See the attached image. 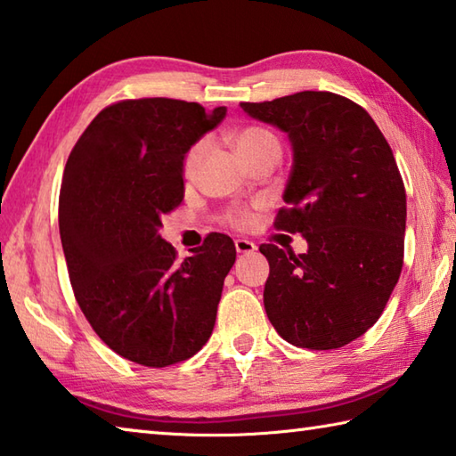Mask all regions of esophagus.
<instances>
[{
  "label": "esophagus",
  "mask_w": 456,
  "mask_h": 456,
  "mask_svg": "<svg viewBox=\"0 0 456 456\" xmlns=\"http://www.w3.org/2000/svg\"><path fill=\"white\" fill-rule=\"evenodd\" d=\"M235 249L241 255H251L256 251V245L253 241H247V239H237L235 241Z\"/></svg>",
  "instance_id": "34e87169"
}]
</instances>
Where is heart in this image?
<instances>
[{
    "label": "heart",
    "mask_w": 456,
    "mask_h": 456,
    "mask_svg": "<svg viewBox=\"0 0 456 456\" xmlns=\"http://www.w3.org/2000/svg\"><path fill=\"white\" fill-rule=\"evenodd\" d=\"M233 145L237 149V153L241 155L243 159H249V157L261 153L269 147H279L277 139L273 137L267 129L255 127V126L237 129L233 134ZM205 147H207L205 142H200L187 151L185 161H183L185 177H193V173L197 171V167H200V163H201ZM229 221L237 227H249L255 221V215H253V211H247V209L233 211V213H229Z\"/></svg>",
    "instance_id": "obj_1"
}]
</instances>
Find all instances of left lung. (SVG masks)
Segmentation results:
<instances>
[{"mask_svg":"<svg viewBox=\"0 0 456 456\" xmlns=\"http://www.w3.org/2000/svg\"><path fill=\"white\" fill-rule=\"evenodd\" d=\"M287 134L293 151L275 225L307 251L261 245L263 303L287 343L329 351L375 325L403 269L407 195L391 147L361 105L329 91L241 103Z\"/></svg>","mask_w":456,"mask_h":456,"instance_id":"8db88e82","label":"left lung"}]
</instances>
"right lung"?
Wrapping results in <instances>:
<instances>
[{
  "mask_svg": "<svg viewBox=\"0 0 456 456\" xmlns=\"http://www.w3.org/2000/svg\"><path fill=\"white\" fill-rule=\"evenodd\" d=\"M225 113L165 97L119 102L89 123L65 165L60 235L73 293L99 338L137 365L185 361L213 333L233 241L209 235L177 261L159 229L183 201L187 151Z\"/></svg>",
  "mask_w": 456,
  "mask_h": 456,
  "instance_id": "1",
  "label": "right lung"
}]
</instances>
